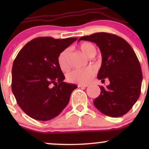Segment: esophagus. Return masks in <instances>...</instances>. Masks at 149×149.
Listing matches in <instances>:
<instances>
[{
    "label": "esophagus",
    "instance_id": "1",
    "mask_svg": "<svg viewBox=\"0 0 149 149\" xmlns=\"http://www.w3.org/2000/svg\"><path fill=\"white\" fill-rule=\"evenodd\" d=\"M88 86V85H78V88H87Z\"/></svg>",
    "mask_w": 149,
    "mask_h": 149
}]
</instances>
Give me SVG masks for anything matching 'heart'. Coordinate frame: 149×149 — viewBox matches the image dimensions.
I'll use <instances>...</instances> for the list:
<instances>
[{"label": "heart", "instance_id": "1", "mask_svg": "<svg viewBox=\"0 0 149 149\" xmlns=\"http://www.w3.org/2000/svg\"><path fill=\"white\" fill-rule=\"evenodd\" d=\"M79 47L82 52L89 57L93 53H96V47L91 42H83L80 44ZM68 54L69 52L67 49H64L59 54L57 57L58 65L62 71H66L69 67ZM96 72L97 70L94 66H88L86 68L76 69L70 71L66 76V78L71 83L86 84L96 74Z\"/></svg>", "mask_w": 149, "mask_h": 149}]
</instances>
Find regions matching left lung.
<instances>
[{
    "label": "left lung",
    "mask_w": 149,
    "mask_h": 149,
    "mask_svg": "<svg viewBox=\"0 0 149 149\" xmlns=\"http://www.w3.org/2000/svg\"><path fill=\"white\" fill-rule=\"evenodd\" d=\"M95 42L100 47L102 64L97 78L110 84L100 86V96L94 105L104 115L117 118L126 114L136 103L141 93V65L128 42L112 33L100 32L80 37L78 40Z\"/></svg>",
    "instance_id": "1"
}]
</instances>
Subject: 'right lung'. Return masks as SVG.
<instances>
[{
    "label": "right lung",
    "instance_id": "obj_1",
    "mask_svg": "<svg viewBox=\"0 0 149 149\" xmlns=\"http://www.w3.org/2000/svg\"><path fill=\"white\" fill-rule=\"evenodd\" d=\"M77 38L39 37L19 52L12 69V91L22 110L32 118H54L69 103L76 85L64 82L59 54Z\"/></svg>",
    "mask_w": 149,
    "mask_h": 149
}]
</instances>
